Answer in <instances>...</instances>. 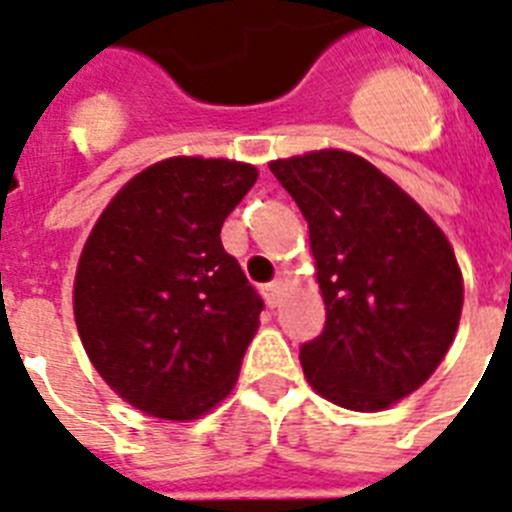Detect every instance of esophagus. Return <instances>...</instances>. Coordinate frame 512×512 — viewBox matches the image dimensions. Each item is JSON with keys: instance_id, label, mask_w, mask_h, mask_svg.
Returning a JSON list of instances; mask_svg holds the SVG:
<instances>
[{"instance_id": "obj_1", "label": "esophagus", "mask_w": 512, "mask_h": 512, "mask_svg": "<svg viewBox=\"0 0 512 512\" xmlns=\"http://www.w3.org/2000/svg\"><path fill=\"white\" fill-rule=\"evenodd\" d=\"M282 290H285V282H282V279H274L272 285H266L264 287L266 303H269V305H279V300H282Z\"/></svg>"}]
</instances>
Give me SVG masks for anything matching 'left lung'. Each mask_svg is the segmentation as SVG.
I'll use <instances>...</instances> for the list:
<instances>
[{"label":"left lung","mask_w":512,"mask_h":512,"mask_svg":"<svg viewBox=\"0 0 512 512\" xmlns=\"http://www.w3.org/2000/svg\"><path fill=\"white\" fill-rule=\"evenodd\" d=\"M308 222L323 334L305 381L352 412H383L430 378L456 339L464 277L451 240L399 183L355 152L269 163Z\"/></svg>","instance_id":"8db88e82"}]
</instances>
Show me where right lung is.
Wrapping results in <instances>:
<instances>
[{
	"instance_id": "right-lung-1",
	"label": "right lung",
	"mask_w": 512,
	"mask_h": 512,
	"mask_svg": "<svg viewBox=\"0 0 512 512\" xmlns=\"http://www.w3.org/2000/svg\"><path fill=\"white\" fill-rule=\"evenodd\" d=\"M259 170L176 155L126 181L74 274V323L100 378L139 412L194 422L230 396L264 303L222 248Z\"/></svg>"
}]
</instances>
